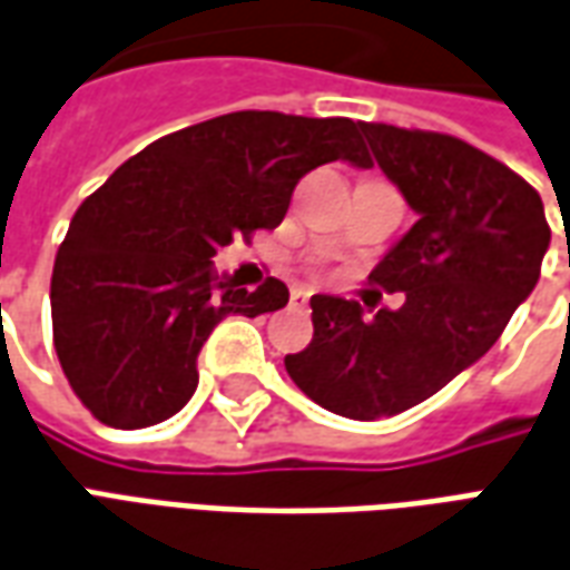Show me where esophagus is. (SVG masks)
<instances>
[{
    "label": "esophagus",
    "mask_w": 570,
    "mask_h": 570,
    "mask_svg": "<svg viewBox=\"0 0 570 570\" xmlns=\"http://www.w3.org/2000/svg\"><path fill=\"white\" fill-rule=\"evenodd\" d=\"M308 298H311V293H305V289H293V293H289V308L308 311Z\"/></svg>",
    "instance_id": "obj_1"
}]
</instances>
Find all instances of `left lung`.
I'll return each instance as SVG.
<instances>
[{"label": "left lung", "instance_id": "8db88e82", "mask_svg": "<svg viewBox=\"0 0 570 570\" xmlns=\"http://www.w3.org/2000/svg\"><path fill=\"white\" fill-rule=\"evenodd\" d=\"M360 130L419 213L370 274L406 302L366 317L360 302L314 296V338L284 363L317 406L372 421L424 403L501 338L538 284L550 225L538 191L470 142L375 121Z\"/></svg>", "mask_w": 570, "mask_h": 570}]
</instances>
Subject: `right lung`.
<instances>
[{"mask_svg":"<svg viewBox=\"0 0 570 570\" xmlns=\"http://www.w3.org/2000/svg\"><path fill=\"white\" fill-rule=\"evenodd\" d=\"M370 167L360 121L228 112L167 134L85 198L51 274L55 351L94 419L151 428L198 387V354L228 314L284 308L213 268L216 249L277 228L298 179L326 161Z\"/></svg>","mask_w":570,"mask_h":570,"instance_id":"right-lung-1","label":"right lung"}]
</instances>
